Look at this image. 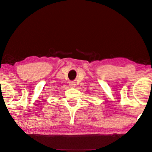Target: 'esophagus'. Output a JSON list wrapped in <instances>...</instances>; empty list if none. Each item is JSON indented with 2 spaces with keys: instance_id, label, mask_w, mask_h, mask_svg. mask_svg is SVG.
<instances>
[{
  "instance_id": "1",
  "label": "esophagus",
  "mask_w": 152,
  "mask_h": 152,
  "mask_svg": "<svg viewBox=\"0 0 152 152\" xmlns=\"http://www.w3.org/2000/svg\"><path fill=\"white\" fill-rule=\"evenodd\" d=\"M69 85L71 87H75L76 84H75V82H74V81H71V82L69 83Z\"/></svg>"
}]
</instances>
